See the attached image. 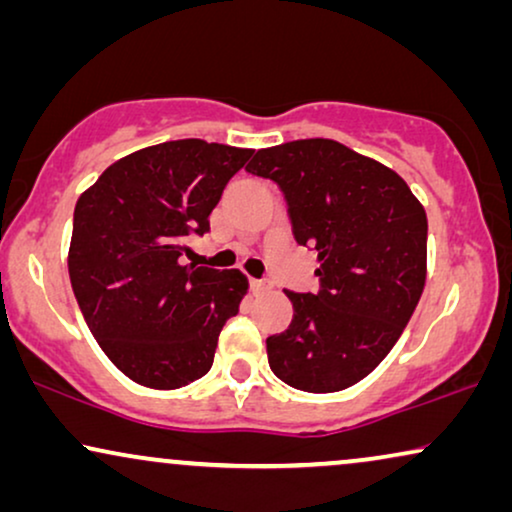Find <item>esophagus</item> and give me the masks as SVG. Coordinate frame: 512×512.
<instances>
[{
  "label": "esophagus",
  "mask_w": 512,
  "mask_h": 512,
  "mask_svg": "<svg viewBox=\"0 0 512 512\" xmlns=\"http://www.w3.org/2000/svg\"><path fill=\"white\" fill-rule=\"evenodd\" d=\"M251 289H254L256 293H265V291H270L272 286H270V282H265V279H251Z\"/></svg>",
  "instance_id": "obj_1"
}]
</instances>
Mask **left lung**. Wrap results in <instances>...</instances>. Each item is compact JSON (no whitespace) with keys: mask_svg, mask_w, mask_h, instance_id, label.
<instances>
[{"mask_svg":"<svg viewBox=\"0 0 512 512\" xmlns=\"http://www.w3.org/2000/svg\"><path fill=\"white\" fill-rule=\"evenodd\" d=\"M277 181L298 244L317 249L321 291H284L293 321L268 338L272 373L293 389L333 394L380 366L426 284V212L377 160L333 139L256 151L247 165Z\"/></svg>","mask_w":512,"mask_h":512,"instance_id":"8db88e82","label":"left lung"}]
</instances>
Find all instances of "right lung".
<instances>
[{
  "label": "right lung",
  "instance_id": "obj_1",
  "mask_svg": "<svg viewBox=\"0 0 512 512\" xmlns=\"http://www.w3.org/2000/svg\"><path fill=\"white\" fill-rule=\"evenodd\" d=\"M254 149L177 139L116 160L74 209L67 268L83 319L109 361L149 389L209 373L221 328L240 312V270L181 265L207 233L230 177Z\"/></svg>",
  "mask_w": 512,
  "mask_h": 512
}]
</instances>
